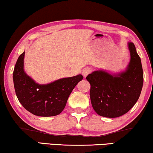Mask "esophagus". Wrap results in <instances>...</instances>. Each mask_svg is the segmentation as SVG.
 <instances>
[{
  "label": "esophagus",
  "instance_id": "1",
  "mask_svg": "<svg viewBox=\"0 0 153 153\" xmlns=\"http://www.w3.org/2000/svg\"><path fill=\"white\" fill-rule=\"evenodd\" d=\"M91 72V68H89V67H86L82 70V74L83 76L86 77L87 76H88V75H89Z\"/></svg>",
  "mask_w": 153,
  "mask_h": 153
}]
</instances>
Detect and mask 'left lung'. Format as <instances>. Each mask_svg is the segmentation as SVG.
I'll return each mask as SVG.
<instances>
[{"mask_svg":"<svg viewBox=\"0 0 153 153\" xmlns=\"http://www.w3.org/2000/svg\"><path fill=\"white\" fill-rule=\"evenodd\" d=\"M128 47L131 59L126 71L112 76L103 71H96L86 77L91 85L92 107L102 117L123 116L130 110L140 96L143 83L141 58L133 43H129Z\"/></svg>","mask_w":153,"mask_h":153,"instance_id":"obj_1","label":"left lung"}]
</instances>
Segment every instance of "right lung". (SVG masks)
I'll list each match as a JSON object with an SVG mask.
<instances>
[{
	"label": "right lung",
	"mask_w": 153,
	"mask_h": 153,
	"mask_svg": "<svg viewBox=\"0 0 153 153\" xmlns=\"http://www.w3.org/2000/svg\"><path fill=\"white\" fill-rule=\"evenodd\" d=\"M25 52L19 56L13 72L17 98L25 109L39 117L59 114L66 106L68 96L79 81L82 75L59 79L48 85H38L23 70Z\"/></svg>",
	"instance_id": "obj_1"
}]
</instances>
